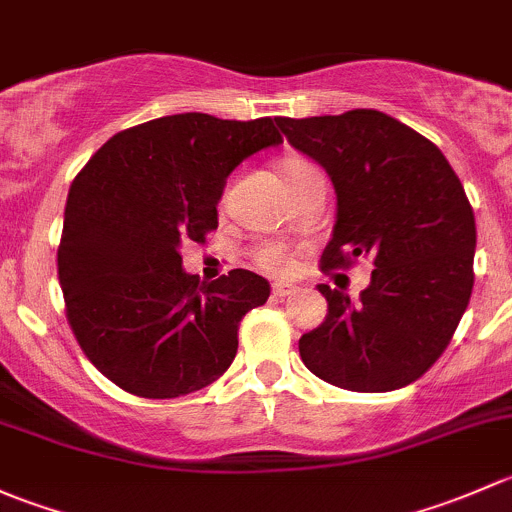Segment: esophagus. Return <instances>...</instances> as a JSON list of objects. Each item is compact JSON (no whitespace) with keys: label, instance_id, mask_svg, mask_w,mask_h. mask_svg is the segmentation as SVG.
<instances>
[{"label":"esophagus","instance_id":"obj_1","mask_svg":"<svg viewBox=\"0 0 512 512\" xmlns=\"http://www.w3.org/2000/svg\"><path fill=\"white\" fill-rule=\"evenodd\" d=\"M273 298H291V295L298 293V286H293V283H273Z\"/></svg>","mask_w":512,"mask_h":512}]
</instances>
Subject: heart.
<instances>
[{"instance_id": "1", "label": "heart", "mask_w": 512, "mask_h": 512, "mask_svg": "<svg viewBox=\"0 0 512 512\" xmlns=\"http://www.w3.org/2000/svg\"><path fill=\"white\" fill-rule=\"evenodd\" d=\"M308 162L303 160H286L283 162V175H295V172L300 170H308ZM256 263L263 268V271L268 273H286L291 271L293 266V258H291V251L286 249L283 244H268V246H261V249L256 251Z\"/></svg>"}]
</instances>
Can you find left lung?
Returning a JSON list of instances; mask_svg holds the SVG:
<instances>
[{
  "label": "left lung",
  "mask_w": 512,
  "mask_h": 512,
  "mask_svg": "<svg viewBox=\"0 0 512 512\" xmlns=\"http://www.w3.org/2000/svg\"><path fill=\"white\" fill-rule=\"evenodd\" d=\"M337 194L323 268L372 256L360 300L320 283L328 315L300 337L315 377L352 392L416 382L451 342L473 291L476 219L444 152L379 110L276 118Z\"/></svg>",
  "instance_id": "obj_1"
}]
</instances>
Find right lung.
I'll list each match as a JSON object with an SVG mask.
<instances>
[{
	"instance_id": "right-lung-1",
	"label": "right lung",
	"mask_w": 512,
	"mask_h": 512,
	"mask_svg": "<svg viewBox=\"0 0 512 512\" xmlns=\"http://www.w3.org/2000/svg\"><path fill=\"white\" fill-rule=\"evenodd\" d=\"M281 142L271 118L165 115L113 135L73 179L59 246L66 318L120 389L175 399L229 370L241 318L271 286L244 268L202 283L179 249L219 226L226 177Z\"/></svg>"
}]
</instances>
